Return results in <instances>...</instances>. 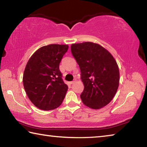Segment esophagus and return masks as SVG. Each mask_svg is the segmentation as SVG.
Listing matches in <instances>:
<instances>
[{
    "instance_id": "1",
    "label": "esophagus",
    "mask_w": 147,
    "mask_h": 147,
    "mask_svg": "<svg viewBox=\"0 0 147 147\" xmlns=\"http://www.w3.org/2000/svg\"><path fill=\"white\" fill-rule=\"evenodd\" d=\"M76 82V79H74L73 81H72V82H70V84H74V83H75V82Z\"/></svg>"
}]
</instances>
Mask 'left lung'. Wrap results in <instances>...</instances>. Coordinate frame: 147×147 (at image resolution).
I'll use <instances>...</instances> for the list:
<instances>
[{
  "instance_id": "1",
  "label": "left lung",
  "mask_w": 147,
  "mask_h": 147,
  "mask_svg": "<svg viewBox=\"0 0 147 147\" xmlns=\"http://www.w3.org/2000/svg\"><path fill=\"white\" fill-rule=\"evenodd\" d=\"M71 50L80 69L82 102L94 109L103 108L119 88V69L115 58L103 47L92 42L72 44Z\"/></svg>"
}]
</instances>
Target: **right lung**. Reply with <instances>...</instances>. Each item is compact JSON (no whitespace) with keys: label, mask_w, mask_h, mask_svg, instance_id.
I'll return each instance as SVG.
<instances>
[{"label":"right lung","mask_w":147,"mask_h":147,"mask_svg":"<svg viewBox=\"0 0 147 147\" xmlns=\"http://www.w3.org/2000/svg\"><path fill=\"white\" fill-rule=\"evenodd\" d=\"M69 48L67 45L51 44L32 54L23 74V86L30 100L42 110L61 105L68 86L63 82L59 65Z\"/></svg>","instance_id":"obj_1"}]
</instances>
